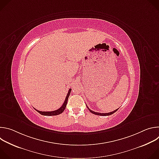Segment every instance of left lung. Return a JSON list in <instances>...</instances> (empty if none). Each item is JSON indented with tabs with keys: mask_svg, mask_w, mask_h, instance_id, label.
Listing matches in <instances>:
<instances>
[{
	"mask_svg": "<svg viewBox=\"0 0 159 159\" xmlns=\"http://www.w3.org/2000/svg\"><path fill=\"white\" fill-rule=\"evenodd\" d=\"M87 108L89 109V110L90 111V112H92L93 114H94V115H99V116H109V115H112L113 113H115V112H116L117 111H118V109H116V110H115V111H112V112H107V113H99V112H94V111H92V110H90L88 107H87Z\"/></svg>",
	"mask_w": 159,
	"mask_h": 159,
	"instance_id": "1",
	"label": "left lung"
}]
</instances>
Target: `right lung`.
<instances>
[{
	"label": "right lung",
	"mask_w": 159,
	"mask_h": 159,
	"mask_svg": "<svg viewBox=\"0 0 159 159\" xmlns=\"http://www.w3.org/2000/svg\"><path fill=\"white\" fill-rule=\"evenodd\" d=\"M71 90H72V89H70L69 90V92H68V93H67L66 97L65 98V100L63 105L59 109H58L57 110L53 111H38V110L36 109L35 108H34V109L36 111H38L39 113V114H41L42 115H44V116H56V115H58L61 114V113H62L63 112V111L65 110V109L66 107L68 99H69V97L70 94L71 93Z\"/></svg>",
	"instance_id": "obj_1"
}]
</instances>
